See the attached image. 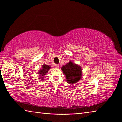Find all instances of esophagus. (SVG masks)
Returning <instances> with one entry per match:
<instances>
[{
  "instance_id": "obj_1",
  "label": "esophagus",
  "mask_w": 122,
  "mask_h": 122,
  "mask_svg": "<svg viewBox=\"0 0 122 122\" xmlns=\"http://www.w3.org/2000/svg\"><path fill=\"white\" fill-rule=\"evenodd\" d=\"M55 66L56 68H59V64H55Z\"/></svg>"
}]
</instances>
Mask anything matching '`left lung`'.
<instances>
[{
    "label": "left lung",
    "instance_id": "1",
    "mask_svg": "<svg viewBox=\"0 0 122 122\" xmlns=\"http://www.w3.org/2000/svg\"><path fill=\"white\" fill-rule=\"evenodd\" d=\"M62 70L66 76V81L70 84L77 83L82 76V68L79 65L75 64L72 62H70L63 65Z\"/></svg>",
    "mask_w": 122,
    "mask_h": 122
}]
</instances>
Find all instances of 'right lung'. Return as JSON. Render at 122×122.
<instances>
[{"label":"right lung","instance_id":"obj_1","mask_svg":"<svg viewBox=\"0 0 122 122\" xmlns=\"http://www.w3.org/2000/svg\"><path fill=\"white\" fill-rule=\"evenodd\" d=\"M51 66H49L48 65H46V64H44L42 66V68L39 71V74L41 75V76H44V75H46L47 73L48 70L51 68ZM43 78V77H42ZM42 80H44L43 78L42 79Z\"/></svg>","mask_w":122,"mask_h":122}]
</instances>
